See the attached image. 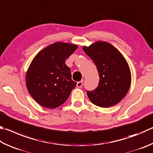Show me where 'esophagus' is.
I'll list each match as a JSON object with an SVG mask.
<instances>
[{"instance_id": "34e87169", "label": "esophagus", "mask_w": 153, "mask_h": 153, "mask_svg": "<svg viewBox=\"0 0 153 153\" xmlns=\"http://www.w3.org/2000/svg\"><path fill=\"white\" fill-rule=\"evenodd\" d=\"M83 82H84V80H81L80 82H78L77 83V88H82L83 85Z\"/></svg>"}]
</instances>
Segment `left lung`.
<instances>
[{"mask_svg":"<svg viewBox=\"0 0 153 153\" xmlns=\"http://www.w3.org/2000/svg\"><path fill=\"white\" fill-rule=\"evenodd\" d=\"M83 50L95 63L100 78L95 90L87 91L89 99L102 108L117 104L126 95L131 84L126 60L117 49L105 41L84 46Z\"/></svg>","mask_w":153,"mask_h":153,"instance_id":"obj_1","label":"left lung"}]
</instances>
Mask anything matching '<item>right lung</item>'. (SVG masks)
<instances>
[{
    "instance_id": "right-lung-1",
    "label": "right lung",
    "mask_w": 153,
    "mask_h": 153,
    "mask_svg": "<svg viewBox=\"0 0 153 153\" xmlns=\"http://www.w3.org/2000/svg\"><path fill=\"white\" fill-rule=\"evenodd\" d=\"M77 48L74 44L56 42L33 58L26 74V85L39 104L53 109L67 100L76 82L65 62Z\"/></svg>"
}]
</instances>
